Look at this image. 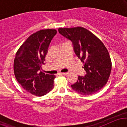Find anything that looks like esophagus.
Segmentation results:
<instances>
[{
  "label": "esophagus",
  "mask_w": 127,
  "mask_h": 127,
  "mask_svg": "<svg viewBox=\"0 0 127 127\" xmlns=\"http://www.w3.org/2000/svg\"><path fill=\"white\" fill-rule=\"evenodd\" d=\"M59 74L61 75H68V73H60Z\"/></svg>",
  "instance_id": "esophagus-1"
}]
</instances>
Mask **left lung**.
<instances>
[{
  "instance_id": "8db88e82",
  "label": "left lung",
  "mask_w": 127,
  "mask_h": 127,
  "mask_svg": "<svg viewBox=\"0 0 127 127\" xmlns=\"http://www.w3.org/2000/svg\"><path fill=\"white\" fill-rule=\"evenodd\" d=\"M61 34L73 43L74 51L84 64L87 74L78 76L72 85L73 90L82 95H91L107 84L112 69V62L107 48L100 39L82 27L59 28Z\"/></svg>"
}]
</instances>
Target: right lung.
I'll return each mask as SVG.
<instances>
[{
  "mask_svg": "<svg viewBox=\"0 0 127 127\" xmlns=\"http://www.w3.org/2000/svg\"><path fill=\"white\" fill-rule=\"evenodd\" d=\"M57 32L55 29L39 30L29 36L16 52L14 62L16 79L34 95L43 96L54 88L55 75L45 74L40 69Z\"/></svg>",
  "mask_w": 127,
  "mask_h": 127,
  "instance_id": "add662e5",
  "label": "right lung"
}]
</instances>
